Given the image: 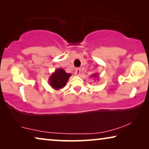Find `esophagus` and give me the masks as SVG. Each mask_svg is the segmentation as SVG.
<instances>
[{"mask_svg":"<svg viewBox=\"0 0 149 149\" xmlns=\"http://www.w3.org/2000/svg\"><path fill=\"white\" fill-rule=\"evenodd\" d=\"M75 74L76 75H80L81 74V69L80 68H77L75 70Z\"/></svg>","mask_w":149,"mask_h":149,"instance_id":"34e87169","label":"esophagus"}]
</instances>
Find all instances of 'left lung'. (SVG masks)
I'll use <instances>...</instances> for the list:
<instances>
[{"mask_svg":"<svg viewBox=\"0 0 149 149\" xmlns=\"http://www.w3.org/2000/svg\"><path fill=\"white\" fill-rule=\"evenodd\" d=\"M91 76H92L93 78H99L98 74H97V73H94V74H93L92 75H91Z\"/></svg>","mask_w":149,"mask_h":149,"instance_id":"obj_1","label":"left lung"}]
</instances>
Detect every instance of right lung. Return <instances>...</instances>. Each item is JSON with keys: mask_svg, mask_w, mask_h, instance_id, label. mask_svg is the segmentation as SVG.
Returning a JSON list of instances; mask_svg holds the SVG:
<instances>
[{"mask_svg": "<svg viewBox=\"0 0 149 149\" xmlns=\"http://www.w3.org/2000/svg\"><path fill=\"white\" fill-rule=\"evenodd\" d=\"M70 76L71 74L66 73L63 68H57L49 78V83L53 89L60 90L65 87Z\"/></svg>", "mask_w": 149, "mask_h": 149, "instance_id": "right-lung-1", "label": "right lung"}]
</instances>
